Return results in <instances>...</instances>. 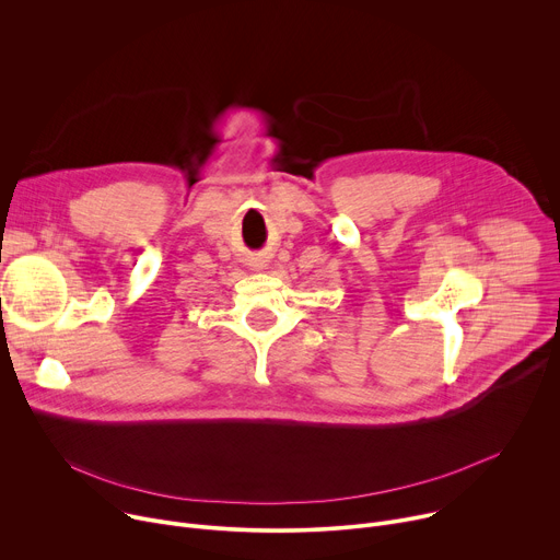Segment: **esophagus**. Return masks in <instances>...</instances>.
Listing matches in <instances>:
<instances>
[{
	"mask_svg": "<svg viewBox=\"0 0 560 560\" xmlns=\"http://www.w3.org/2000/svg\"><path fill=\"white\" fill-rule=\"evenodd\" d=\"M255 266H257V270H261V268H264V264H255Z\"/></svg>",
	"mask_w": 560,
	"mask_h": 560,
	"instance_id": "esophagus-1",
	"label": "esophagus"
}]
</instances>
